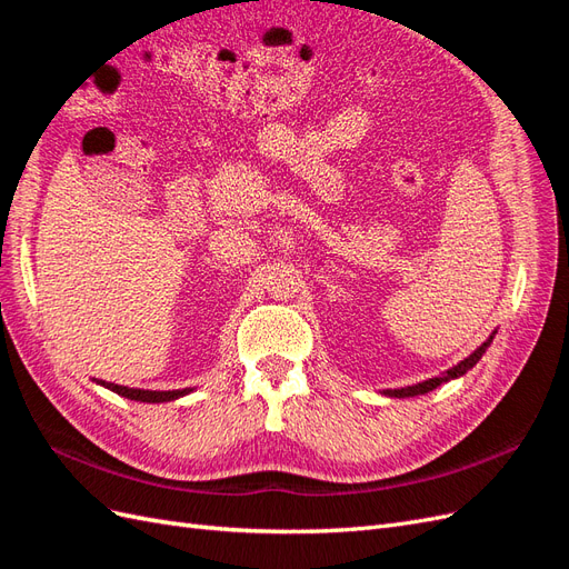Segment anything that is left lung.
Instances as JSON below:
<instances>
[{
  "instance_id": "left-lung-1",
  "label": "left lung",
  "mask_w": 569,
  "mask_h": 569,
  "mask_svg": "<svg viewBox=\"0 0 569 569\" xmlns=\"http://www.w3.org/2000/svg\"><path fill=\"white\" fill-rule=\"evenodd\" d=\"M491 339H493V337H489L485 343H481V347H479L475 353H470L468 358L460 360V363H458V366H453L451 370H446L441 377H432V380H425V382H420V385L403 387V389H387L385 393H387V396H393V399H408V396H420V393H427V391L437 389V387H439V385H443V382L456 380V377L465 375V372H468L470 368H475V366H477V360L487 353V347L491 343Z\"/></svg>"
}]
</instances>
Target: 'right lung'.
Segmentation results:
<instances>
[{"label":"right lung","instance_id":"obj_1","mask_svg":"<svg viewBox=\"0 0 569 569\" xmlns=\"http://www.w3.org/2000/svg\"><path fill=\"white\" fill-rule=\"evenodd\" d=\"M97 385L107 387L111 391H116L118 396H126L130 401H140V403H163V401H176L180 396L189 393L192 389H173V391H149V389H130L123 385H113V382H101L97 380Z\"/></svg>","mask_w":569,"mask_h":569}]
</instances>
